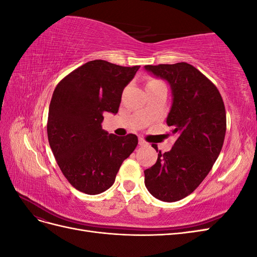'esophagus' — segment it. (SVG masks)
Instances as JSON below:
<instances>
[{"label":"esophagus","mask_w":257,"mask_h":257,"mask_svg":"<svg viewBox=\"0 0 257 257\" xmlns=\"http://www.w3.org/2000/svg\"><path fill=\"white\" fill-rule=\"evenodd\" d=\"M148 144H147V142L145 141L144 138H139V146H142V147H144V146H147Z\"/></svg>","instance_id":"34e87169"}]
</instances>
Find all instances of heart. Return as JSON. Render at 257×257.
I'll use <instances>...</instances> for the list:
<instances>
[{
    "instance_id": "obj_1",
    "label": "heart",
    "mask_w": 257,
    "mask_h": 257,
    "mask_svg": "<svg viewBox=\"0 0 257 257\" xmlns=\"http://www.w3.org/2000/svg\"><path fill=\"white\" fill-rule=\"evenodd\" d=\"M155 82H161V81H159V80H155V79H151V80H149V81L147 82V85L152 84V83H155Z\"/></svg>"
}]
</instances>
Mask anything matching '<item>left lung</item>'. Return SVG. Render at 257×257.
Here are the masks:
<instances>
[{"label": "left lung", "instance_id": "8db88e82", "mask_svg": "<svg viewBox=\"0 0 257 257\" xmlns=\"http://www.w3.org/2000/svg\"><path fill=\"white\" fill-rule=\"evenodd\" d=\"M145 68L170 84L173 105L166 123L178 136L172 150L159 151L157 163L145 170V184L155 198L172 203L195 191L211 170L223 147L226 111L219 90L193 65Z\"/></svg>", "mask_w": 257, "mask_h": 257}]
</instances>
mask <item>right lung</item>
I'll use <instances>...</instances> for the list:
<instances>
[{
  "instance_id": "add662e5",
  "label": "right lung",
  "mask_w": 257,
  "mask_h": 257,
  "mask_svg": "<svg viewBox=\"0 0 257 257\" xmlns=\"http://www.w3.org/2000/svg\"><path fill=\"white\" fill-rule=\"evenodd\" d=\"M141 66L94 60L76 68L53 91L47 134L62 174L76 190L96 195L113 184L123 161L138 144L102 128L104 112L116 113L123 89Z\"/></svg>"
}]
</instances>
